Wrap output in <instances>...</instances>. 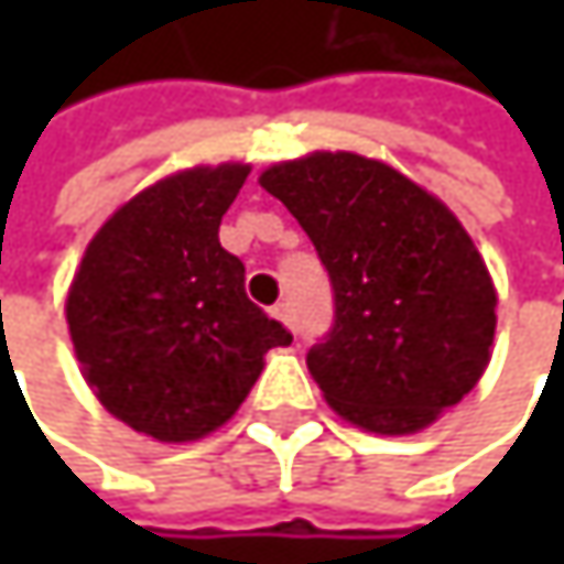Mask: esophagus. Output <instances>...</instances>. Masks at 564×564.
Masks as SVG:
<instances>
[{
    "mask_svg": "<svg viewBox=\"0 0 564 564\" xmlns=\"http://www.w3.org/2000/svg\"><path fill=\"white\" fill-rule=\"evenodd\" d=\"M274 316L281 319L283 326H290V329H293V310H290V303H278V306H274Z\"/></svg>",
    "mask_w": 564,
    "mask_h": 564,
    "instance_id": "esophagus-1",
    "label": "esophagus"
}]
</instances>
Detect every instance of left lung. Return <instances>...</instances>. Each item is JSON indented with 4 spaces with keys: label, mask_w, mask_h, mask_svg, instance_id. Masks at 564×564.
<instances>
[{
    "label": "left lung",
    "mask_w": 564,
    "mask_h": 564,
    "mask_svg": "<svg viewBox=\"0 0 564 564\" xmlns=\"http://www.w3.org/2000/svg\"><path fill=\"white\" fill-rule=\"evenodd\" d=\"M261 185L310 235L333 283V326L306 366L336 414L414 434L480 382L497 290L444 202L356 153L278 163Z\"/></svg>",
    "instance_id": "8db88e82"
}]
</instances>
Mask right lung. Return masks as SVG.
Listing matches in <instances>:
<instances>
[{
  "instance_id": "add662e5",
  "label": "right lung",
  "mask_w": 564,
  "mask_h": 564,
  "mask_svg": "<svg viewBox=\"0 0 564 564\" xmlns=\"http://www.w3.org/2000/svg\"><path fill=\"white\" fill-rule=\"evenodd\" d=\"M251 166H195L117 208L67 290V329L100 404L166 444L221 427L290 333L245 293L218 225Z\"/></svg>"
}]
</instances>
